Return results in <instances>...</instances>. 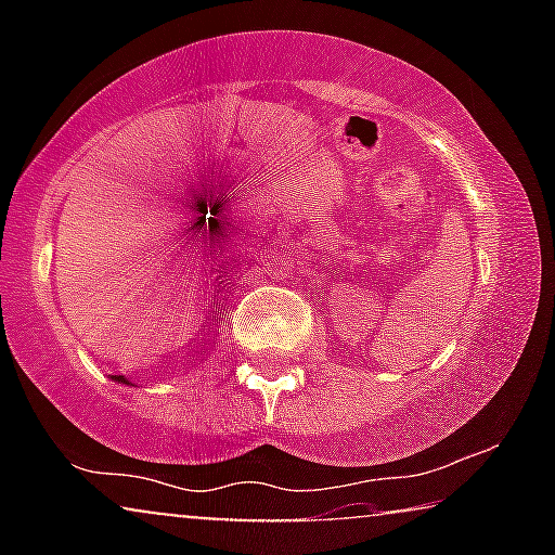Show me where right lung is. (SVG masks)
I'll return each instance as SVG.
<instances>
[{
	"instance_id": "obj_1",
	"label": "right lung",
	"mask_w": 555,
	"mask_h": 555,
	"mask_svg": "<svg viewBox=\"0 0 555 555\" xmlns=\"http://www.w3.org/2000/svg\"><path fill=\"white\" fill-rule=\"evenodd\" d=\"M117 380H122V384H127V380H125V375H117Z\"/></svg>"
}]
</instances>
